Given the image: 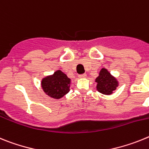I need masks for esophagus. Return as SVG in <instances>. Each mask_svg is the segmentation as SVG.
Returning <instances> with one entry per match:
<instances>
[{"label":"esophagus","instance_id":"34e87169","mask_svg":"<svg viewBox=\"0 0 149 149\" xmlns=\"http://www.w3.org/2000/svg\"><path fill=\"white\" fill-rule=\"evenodd\" d=\"M86 76H87L86 73H82V74H80L79 76V78H85Z\"/></svg>","mask_w":149,"mask_h":149}]
</instances>
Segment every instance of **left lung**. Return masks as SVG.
<instances>
[{
  "label": "left lung",
  "mask_w": 149,
  "mask_h": 149,
  "mask_svg": "<svg viewBox=\"0 0 149 149\" xmlns=\"http://www.w3.org/2000/svg\"><path fill=\"white\" fill-rule=\"evenodd\" d=\"M96 82H97V91L103 94H112L118 86L117 80L104 68L100 72L99 76L96 79Z\"/></svg>",
  "instance_id": "8db88e82"
}]
</instances>
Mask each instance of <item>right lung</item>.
<instances>
[{"mask_svg":"<svg viewBox=\"0 0 149 149\" xmlns=\"http://www.w3.org/2000/svg\"><path fill=\"white\" fill-rule=\"evenodd\" d=\"M70 79L61 70L56 71L52 76L42 80V87L46 94L52 98L59 99L69 92Z\"/></svg>","mask_w":149,"mask_h":149,"instance_id":"right-lung-1","label":"right lung"}]
</instances>
